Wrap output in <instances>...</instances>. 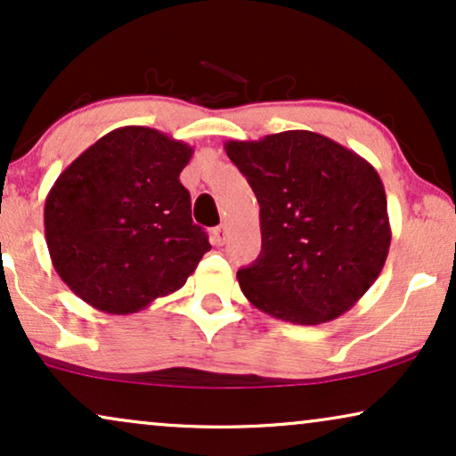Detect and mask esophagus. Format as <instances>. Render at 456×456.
Segmentation results:
<instances>
[{
  "instance_id": "obj_1",
  "label": "esophagus",
  "mask_w": 456,
  "mask_h": 456,
  "mask_svg": "<svg viewBox=\"0 0 456 456\" xmlns=\"http://www.w3.org/2000/svg\"><path fill=\"white\" fill-rule=\"evenodd\" d=\"M224 240H227V227H224V224H218L215 232H212V241H215L216 246H223Z\"/></svg>"
}]
</instances>
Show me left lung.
Returning a JSON list of instances; mask_svg holds the SVG:
<instances>
[{
  "label": "left lung",
  "instance_id": "1",
  "mask_svg": "<svg viewBox=\"0 0 456 456\" xmlns=\"http://www.w3.org/2000/svg\"><path fill=\"white\" fill-rule=\"evenodd\" d=\"M224 151L260 204L263 250L238 271L246 298L294 325H319L350 311L379 277L390 250L378 171L313 131L232 139Z\"/></svg>",
  "mask_w": 456,
  "mask_h": 456
}]
</instances>
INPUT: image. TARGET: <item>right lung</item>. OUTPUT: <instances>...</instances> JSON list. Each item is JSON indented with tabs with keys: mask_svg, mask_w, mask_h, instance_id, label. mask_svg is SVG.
<instances>
[{
	"mask_svg": "<svg viewBox=\"0 0 456 456\" xmlns=\"http://www.w3.org/2000/svg\"><path fill=\"white\" fill-rule=\"evenodd\" d=\"M193 148L120 126L60 173L45 198L52 265L89 306L129 314L183 288L210 250L179 175Z\"/></svg>",
	"mask_w": 456,
	"mask_h": 456,
	"instance_id": "obj_1",
	"label": "right lung"
}]
</instances>
